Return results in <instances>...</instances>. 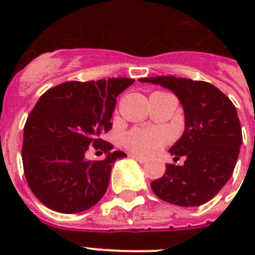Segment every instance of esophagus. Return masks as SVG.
<instances>
[{"instance_id": "obj_1", "label": "esophagus", "mask_w": 255, "mask_h": 255, "mask_svg": "<svg viewBox=\"0 0 255 255\" xmlns=\"http://www.w3.org/2000/svg\"><path fill=\"white\" fill-rule=\"evenodd\" d=\"M132 159H135L136 161H139V163L144 164V163H147V159L145 157H143V156H139V155H136V153H132Z\"/></svg>"}]
</instances>
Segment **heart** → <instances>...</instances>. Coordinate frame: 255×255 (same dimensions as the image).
Listing matches in <instances>:
<instances>
[{
  "label": "heart",
  "instance_id": "heart-1",
  "mask_svg": "<svg viewBox=\"0 0 255 255\" xmlns=\"http://www.w3.org/2000/svg\"><path fill=\"white\" fill-rule=\"evenodd\" d=\"M169 133L155 128H136L124 136V144L131 151L140 155H152L160 151L169 140Z\"/></svg>",
  "mask_w": 255,
  "mask_h": 255
}]
</instances>
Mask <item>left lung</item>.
Returning a JSON list of instances; mask_svg holds the SVG:
<instances>
[{"label": "left lung", "instance_id": "8db88e82", "mask_svg": "<svg viewBox=\"0 0 255 255\" xmlns=\"http://www.w3.org/2000/svg\"><path fill=\"white\" fill-rule=\"evenodd\" d=\"M177 96L184 110L185 129L170 147L182 165H167L163 177L151 182L153 193L178 206L205 204L229 181L242 144L237 110L228 96L208 82L176 77L140 78Z\"/></svg>", "mask_w": 255, "mask_h": 255}]
</instances>
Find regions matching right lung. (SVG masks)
Here are the masks:
<instances>
[{
    "label": "right lung",
    "mask_w": 255,
    "mask_h": 255,
    "mask_svg": "<svg viewBox=\"0 0 255 255\" xmlns=\"http://www.w3.org/2000/svg\"><path fill=\"white\" fill-rule=\"evenodd\" d=\"M131 78L66 82L39 98L23 128L22 163L26 181L39 201L59 213H79L103 197L112 164L126 157L111 152L102 135L111 129L116 98ZM90 146L104 160H87Z\"/></svg>",
    "instance_id": "add662e5"
}]
</instances>
